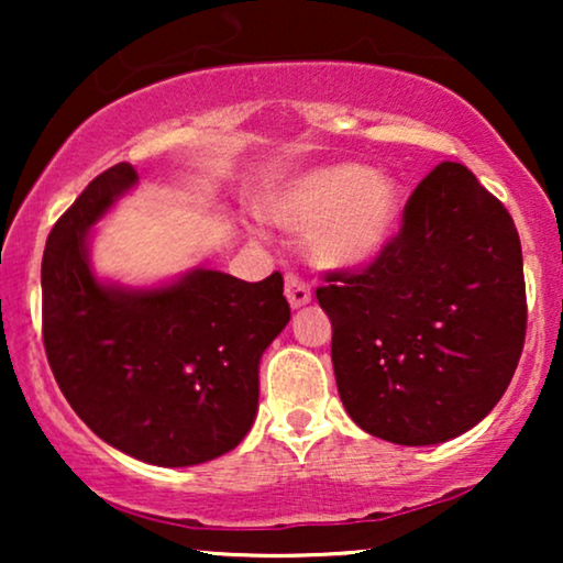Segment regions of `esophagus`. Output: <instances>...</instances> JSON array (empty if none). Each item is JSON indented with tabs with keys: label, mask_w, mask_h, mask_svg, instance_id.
Listing matches in <instances>:
<instances>
[{
	"label": "esophagus",
	"mask_w": 563,
	"mask_h": 563,
	"mask_svg": "<svg viewBox=\"0 0 563 563\" xmlns=\"http://www.w3.org/2000/svg\"><path fill=\"white\" fill-rule=\"evenodd\" d=\"M284 295H287L291 307H305L312 299L310 284L299 279L297 274H287V279H284Z\"/></svg>",
	"instance_id": "34e87169"
}]
</instances>
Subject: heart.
Here are the masks:
<instances>
[{
  "label": "heart",
  "mask_w": 563,
  "mask_h": 563,
  "mask_svg": "<svg viewBox=\"0 0 563 563\" xmlns=\"http://www.w3.org/2000/svg\"><path fill=\"white\" fill-rule=\"evenodd\" d=\"M266 214L287 230H310L307 245L320 266L356 268L395 233L399 189L366 166H325L297 176L266 205Z\"/></svg>",
  "instance_id": "1"
}]
</instances>
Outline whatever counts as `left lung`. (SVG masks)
Here are the masks:
<instances>
[{"label":"left lung","mask_w":563,"mask_h":563,"mask_svg":"<svg viewBox=\"0 0 563 563\" xmlns=\"http://www.w3.org/2000/svg\"><path fill=\"white\" fill-rule=\"evenodd\" d=\"M325 282L338 395L366 433L443 443L505 395L528 322L520 238L466 166L438 164L379 256Z\"/></svg>","instance_id":"left-lung-1"}]
</instances>
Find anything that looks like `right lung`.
<instances>
[{
  "mask_svg": "<svg viewBox=\"0 0 563 563\" xmlns=\"http://www.w3.org/2000/svg\"><path fill=\"white\" fill-rule=\"evenodd\" d=\"M135 181L130 164L107 168L53 225L41 272L45 356L104 443L145 464H205L256 420L258 361L291 314L284 279L195 268L156 289L97 282L89 228Z\"/></svg>",
  "mask_w": 563,
  "mask_h": 563,
  "instance_id": "right-lung-1",
  "label": "right lung"
}]
</instances>
